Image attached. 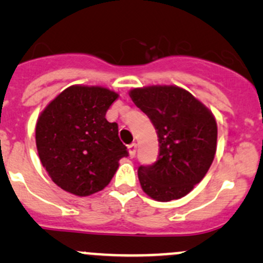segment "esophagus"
I'll use <instances>...</instances> for the list:
<instances>
[{"label": "esophagus", "mask_w": 263, "mask_h": 263, "mask_svg": "<svg viewBox=\"0 0 263 263\" xmlns=\"http://www.w3.org/2000/svg\"><path fill=\"white\" fill-rule=\"evenodd\" d=\"M127 149H128L129 157H135V156H136V149H137V144H136V143L128 144Z\"/></svg>", "instance_id": "obj_1"}]
</instances>
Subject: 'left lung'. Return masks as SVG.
I'll return each mask as SVG.
<instances>
[{"instance_id": "8db88e82", "label": "left lung", "mask_w": 263, "mask_h": 263, "mask_svg": "<svg viewBox=\"0 0 263 263\" xmlns=\"http://www.w3.org/2000/svg\"><path fill=\"white\" fill-rule=\"evenodd\" d=\"M129 98L149 117L159 142L157 162L138 168L142 189L157 201L185 197L215 157L218 125L213 112L176 85L136 87Z\"/></svg>"}]
</instances>
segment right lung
<instances>
[{"mask_svg":"<svg viewBox=\"0 0 263 263\" xmlns=\"http://www.w3.org/2000/svg\"><path fill=\"white\" fill-rule=\"evenodd\" d=\"M119 93L102 86L66 87L42 111L35 143L42 164L57 185L87 197L112 179L119 161L128 155L119 126L106 112Z\"/></svg>","mask_w":263,"mask_h":263,"instance_id":"right-lung-1","label":"right lung"}]
</instances>
